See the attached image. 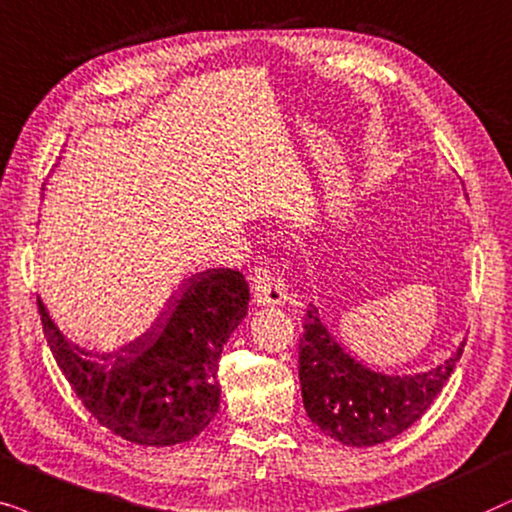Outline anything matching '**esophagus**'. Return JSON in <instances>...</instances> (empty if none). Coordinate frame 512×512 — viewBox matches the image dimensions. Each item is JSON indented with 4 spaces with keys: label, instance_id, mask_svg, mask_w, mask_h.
Masks as SVG:
<instances>
[{
    "label": "esophagus",
    "instance_id": "1",
    "mask_svg": "<svg viewBox=\"0 0 512 512\" xmlns=\"http://www.w3.org/2000/svg\"><path fill=\"white\" fill-rule=\"evenodd\" d=\"M250 283H252V295H255L257 306H269V304H283L288 299V288L285 281L276 274L274 267H269L267 262H257L250 269Z\"/></svg>",
    "mask_w": 512,
    "mask_h": 512
}]
</instances>
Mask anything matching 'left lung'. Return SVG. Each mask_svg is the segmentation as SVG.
<instances>
[{
	"mask_svg": "<svg viewBox=\"0 0 512 512\" xmlns=\"http://www.w3.org/2000/svg\"><path fill=\"white\" fill-rule=\"evenodd\" d=\"M463 346L435 370L388 377L353 360L325 330L316 306H309L299 342L304 410L320 431L342 445H379L424 417L459 363Z\"/></svg>",
	"mask_w": 512,
	"mask_h": 512,
	"instance_id": "8db88e82",
	"label": "left lung"
}]
</instances>
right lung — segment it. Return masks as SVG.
Here are the masks:
<instances>
[{"mask_svg": "<svg viewBox=\"0 0 512 512\" xmlns=\"http://www.w3.org/2000/svg\"><path fill=\"white\" fill-rule=\"evenodd\" d=\"M238 269H208L177 288L152 330L117 353L86 351L63 337L42 299L39 318L67 384L100 426L135 445L192 440L220 410L222 346L248 313Z\"/></svg>", "mask_w": 512, "mask_h": 512, "instance_id": "1", "label": "right lung"}]
</instances>
